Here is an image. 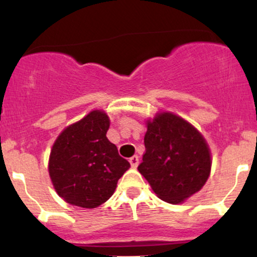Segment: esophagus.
<instances>
[{"label":"esophagus","mask_w":257,"mask_h":257,"mask_svg":"<svg viewBox=\"0 0 257 257\" xmlns=\"http://www.w3.org/2000/svg\"><path fill=\"white\" fill-rule=\"evenodd\" d=\"M129 162H131L132 168H137L139 164V157L138 156H133V157L129 158Z\"/></svg>","instance_id":"34e87169"}]
</instances>
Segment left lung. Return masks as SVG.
Returning <instances> with one entry per match:
<instances>
[{
	"mask_svg": "<svg viewBox=\"0 0 257 257\" xmlns=\"http://www.w3.org/2000/svg\"><path fill=\"white\" fill-rule=\"evenodd\" d=\"M146 152L138 167L162 200L184 202L209 178L211 158L204 138L176 114L163 112L147 122Z\"/></svg>",
	"mask_w": 257,
	"mask_h": 257,
	"instance_id": "1",
	"label": "left lung"
}]
</instances>
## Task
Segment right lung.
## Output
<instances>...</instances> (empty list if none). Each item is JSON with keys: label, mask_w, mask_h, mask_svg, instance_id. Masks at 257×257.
I'll list each match as a JSON object with an SVG mask.
<instances>
[{"label": "right lung", "mask_w": 257, "mask_h": 257, "mask_svg": "<svg viewBox=\"0 0 257 257\" xmlns=\"http://www.w3.org/2000/svg\"><path fill=\"white\" fill-rule=\"evenodd\" d=\"M108 126L105 112L91 111L55 140L49 175L57 193L69 204L88 209L101 205L131 167L106 138Z\"/></svg>", "instance_id": "obj_1"}]
</instances>
